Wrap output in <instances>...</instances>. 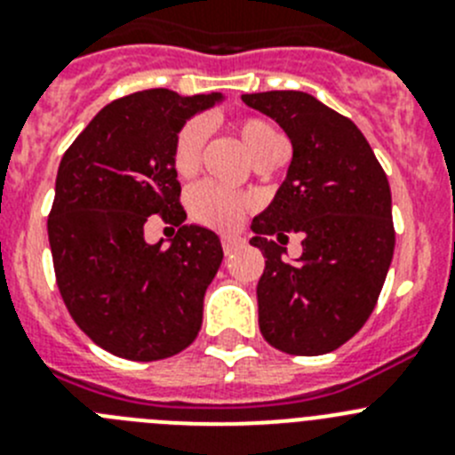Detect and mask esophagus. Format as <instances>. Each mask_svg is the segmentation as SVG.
I'll list each match as a JSON object with an SVG mask.
<instances>
[{"instance_id":"esophagus-1","label":"esophagus","mask_w":455,"mask_h":455,"mask_svg":"<svg viewBox=\"0 0 455 455\" xmlns=\"http://www.w3.org/2000/svg\"><path fill=\"white\" fill-rule=\"evenodd\" d=\"M220 243H223V251L225 252H235L236 248H241L246 241L241 239L239 235H223L220 236Z\"/></svg>"}]
</instances>
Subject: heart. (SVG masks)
Instances as JSON below:
<instances>
[{"label": "heart", "mask_w": 455, "mask_h": 455, "mask_svg": "<svg viewBox=\"0 0 455 455\" xmlns=\"http://www.w3.org/2000/svg\"><path fill=\"white\" fill-rule=\"evenodd\" d=\"M239 139L243 140L248 155L255 164H264L283 155L284 139L280 132L259 118H241L235 123ZM204 124L200 120H187L172 139L171 162L180 178H191L198 171L204 146ZM252 200L243 193L230 191L214 182H200L188 191V214L196 223H203L216 230H230L243 219Z\"/></svg>", "instance_id": "b5f03b06"}]
</instances>
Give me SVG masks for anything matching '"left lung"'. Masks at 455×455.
I'll return each instance as SVG.
<instances>
[{"label": "left lung", "mask_w": 455, "mask_h": 455, "mask_svg": "<svg viewBox=\"0 0 455 455\" xmlns=\"http://www.w3.org/2000/svg\"><path fill=\"white\" fill-rule=\"evenodd\" d=\"M241 100L271 116L293 148L287 180L251 225V243L267 257L257 283L259 331L277 351L323 355L367 323L387 277L394 255L387 175L355 123L307 92ZM289 234L304 239V255L293 265L282 259Z\"/></svg>", "instance_id": "obj_1"}]
</instances>
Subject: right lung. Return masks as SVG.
Instances as JSON below:
<instances>
[{
    "label": "right lung",
    "mask_w": 455,
    "mask_h": 455,
    "mask_svg": "<svg viewBox=\"0 0 455 455\" xmlns=\"http://www.w3.org/2000/svg\"><path fill=\"white\" fill-rule=\"evenodd\" d=\"M219 92L182 98L150 88L114 100L72 140L56 172L47 219L56 287L98 347L134 363L184 351L203 325V299L223 248L187 219L172 139ZM152 218L178 227L171 247H150Z\"/></svg>",
    "instance_id": "add662e5"
}]
</instances>
